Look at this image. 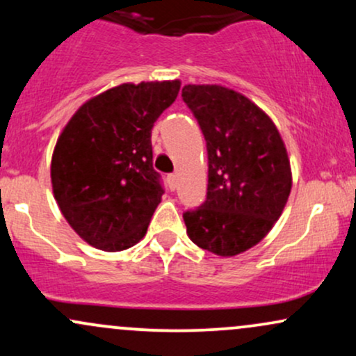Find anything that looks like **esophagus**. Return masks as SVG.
Masks as SVG:
<instances>
[{"label":"esophagus","mask_w":356,"mask_h":356,"mask_svg":"<svg viewBox=\"0 0 356 356\" xmlns=\"http://www.w3.org/2000/svg\"><path fill=\"white\" fill-rule=\"evenodd\" d=\"M167 184H169L170 191H175V186H177V175L175 174L167 175Z\"/></svg>","instance_id":"obj_1"}]
</instances>
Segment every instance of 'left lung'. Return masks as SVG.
Here are the masks:
<instances>
[{
  "label": "left lung",
  "mask_w": 356,
  "mask_h": 356,
  "mask_svg": "<svg viewBox=\"0 0 356 356\" xmlns=\"http://www.w3.org/2000/svg\"><path fill=\"white\" fill-rule=\"evenodd\" d=\"M182 100L207 147V194L184 212L191 241L218 256L256 246L280 219L291 192V169L271 118L234 90L186 85Z\"/></svg>",
  "instance_id": "8db88e82"
}]
</instances>
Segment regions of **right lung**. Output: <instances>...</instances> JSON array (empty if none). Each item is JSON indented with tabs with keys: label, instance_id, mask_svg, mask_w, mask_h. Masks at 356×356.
Masks as SVG:
<instances>
[{
	"label": "right lung",
	"instance_id": "1",
	"mask_svg": "<svg viewBox=\"0 0 356 356\" xmlns=\"http://www.w3.org/2000/svg\"><path fill=\"white\" fill-rule=\"evenodd\" d=\"M181 81L124 83L76 110L51 159L53 194L81 239L124 251L145 236L164 194L152 167V127Z\"/></svg>",
	"mask_w": 356,
	"mask_h": 356
}]
</instances>
